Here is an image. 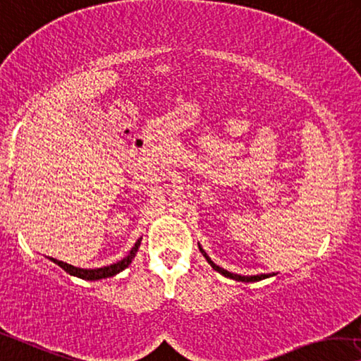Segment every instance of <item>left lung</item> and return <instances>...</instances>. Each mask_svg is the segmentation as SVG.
Here are the masks:
<instances>
[{
    "mask_svg": "<svg viewBox=\"0 0 361 361\" xmlns=\"http://www.w3.org/2000/svg\"><path fill=\"white\" fill-rule=\"evenodd\" d=\"M201 249V247H199ZM201 252L204 254V257L205 259H207V262L210 263L212 265V268H214L215 271H219V273H221L223 276H226V278H231V279H236V281H244V283H250V281H260V279H265V278H268V276H271V274H257V276H241V274H234V273H230V271H226V270H223V268H220L219 265H215L214 262H212L209 257H207V254L204 252V250L201 249Z\"/></svg>",
    "mask_w": 361,
    "mask_h": 361,
    "instance_id": "left-lung-1",
    "label": "left lung"
}]
</instances>
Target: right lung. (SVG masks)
<instances>
[{
  "label": "right lung",
  "mask_w": 361,
  "mask_h": 361,
  "mask_svg": "<svg viewBox=\"0 0 361 361\" xmlns=\"http://www.w3.org/2000/svg\"><path fill=\"white\" fill-rule=\"evenodd\" d=\"M140 244H141V239H138V241H136V244L133 245V247H131L130 254L125 257L123 260H120L117 263H112V265H109V267L94 268V270H85V268H77V267L68 265V263H64V262L56 260V259H51V260H53L54 263H57V265H59L62 270H66L67 273L73 274V276H78V278H82V279H88V281H96V279L114 276V274H117V273H120L122 270H125V268H127L130 263H131V260H133V257L136 255V252H138Z\"/></svg>",
  "instance_id": "right-lung-1"
}]
</instances>
